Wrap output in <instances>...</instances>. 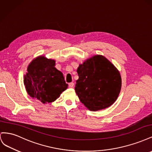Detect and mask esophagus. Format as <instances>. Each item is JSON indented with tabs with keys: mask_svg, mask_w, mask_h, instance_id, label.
<instances>
[{
	"mask_svg": "<svg viewBox=\"0 0 152 152\" xmlns=\"http://www.w3.org/2000/svg\"><path fill=\"white\" fill-rule=\"evenodd\" d=\"M68 86H69V87H70V88H73V86H74V83L71 82V83H69Z\"/></svg>",
	"mask_w": 152,
	"mask_h": 152,
	"instance_id": "esophagus-1",
	"label": "esophagus"
}]
</instances>
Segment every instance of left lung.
I'll return each instance as SVG.
<instances>
[{"instance_id":"8db88e82","label":"left lung","mask_w":152,"mask_h":152,"mask_svg":"<svg viewBox=\"0 0 152 152\" xmlns=\"http://www.w3.org/2000/svg\"><path fill=\"white\" fill-rule=\"evenodd\" d=\"M75 93L80 102L91 111H98L112 105L121 92L120 72L107 58L95 55L80 64Z\"/></svg>"}]
</instances>
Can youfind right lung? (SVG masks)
I'll use <instances>...</instances> for the list:
<instances>
[{
	"label": "right lung",
	"instance_id": "1",
	"mask_svg": "<svg viewBox=\"0 0 152 152\" xmlns=\"http://www.w3.org/2000/svg\"><path fill=\"white\" fill-rule=\"evenodd\" d=\"M55 63L54 59L39 56L30 63L24 75L27 93L44 104L54 102L68 88L62 72L55 68Z\"/></svg>",
	"mask_w": 152,
	"mask_h": 152
}]
</instances>
